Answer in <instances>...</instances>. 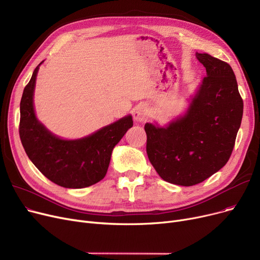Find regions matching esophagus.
Returning <instances> with one entry per match:
<instances>
[{"label": "esophagus", "mask_w": 260, "mask_h": 260, "mask_svg": "<svg viewBox=\"0 0 260 260\" xmlns=\"http://www.w3.org/2000/svg\"><path fill=\"white\" fill-rule=\"evenodd\" d=\"M134 119L136 122H143L148 118V111L145 105H138L134 109Z\"/></svg>", "instance_id": "34e87169"}]
</instances>
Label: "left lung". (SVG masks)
I'll use <instances>...</instances> for the list:
<instances>
[{"instance_id": "left-lung-1", "label": "left lung", "mask_w": 260, "mask_h": 260, "mask_svg": "<svg viewBox=\"0 0 260 260\" xmlns=\"http://www.w3.org/2000/svg\"><path fill=\"white\" fill-rule=\"evenodd\" d=\"M207 77L184 116L166 127L146 123V153L163 180L190 186L223 168L235 145L243 101L232 67L196 52Z\"/></svg>"}]
</instances>
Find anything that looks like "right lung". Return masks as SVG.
<instances>
[{
  "label": "right lung",
  "mask_w": 260,
  "mask_h": 260,
  "mask_svg": "<svg viewBox=\"0 0 260 260\" xmlns=\"http://www.w3.org/2000/svg\"><path fill=\"white\" fill-rule=\"evenodd\" d=\"M40 64L25 86L20 103L19 133L23 147L36 168L51 182L67 188L90 186L105 177L113 149L133 126V118L126 116L85 138L60 139L35 114L34 90Z\"/></svg>",
  "instance_id": "right-lung-1"
}]
</instances>
